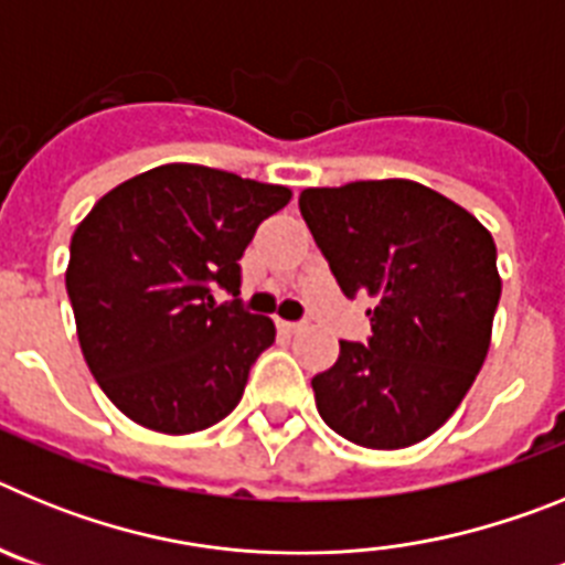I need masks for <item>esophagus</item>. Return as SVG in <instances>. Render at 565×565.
<instances>
[{"label": "esophagus", "instance_id": "34e87169", "mask_svg": "<svg viewBox=\"0 0 565 565\" xmlns=\"http://www.w3.org/2000/svg\"><path fill=\"white\" fill-rule=\"evenodd\" d=\"M277 328L279 331L297 333V331H302V322H286V319H277Z\"/></svg>", "mask_w": 565, "mask_h": 565}]
</instances>
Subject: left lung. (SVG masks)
<instances>
[{"mask_svg": "<svg viewBox=\"0 0 565 565\" xmlns=\"http://www.w3.org/2000/svg\"><path fill=\"white\" fill-rule=\"evenodd\" d=\"M344 297L373 299L371 337L339 342L311 379L322 422L371 450L424 441L456 413L492 339L501 274L481 223L416 181H356L299 194Z\"/></svg>", "mask_w": 565, "mask_h": 565, "instance_id": "obj_1", "label": "left lung"}]
</instances>
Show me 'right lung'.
Returning a JSON list of instances; mask_svg holds the SVG:
<instances>
[{"mask_svg":"<svg viewBox=\"0 0 565 565\" xmlns=\"http://www.w3.org/2000/svg\"><path fill=\"white\" fill-rule=\"evenodd\" d=\"M291 189L163 163L107 192L70 239L67 294L89 373L135 424L206 430L237 407L274 342L239 306V263ZM214 285L235 299L217 307Z\"/></svg>","mask_w":565,"mask_h":565,"instance_id":"right-lung-1","label":"right lung"}]
</instances>
